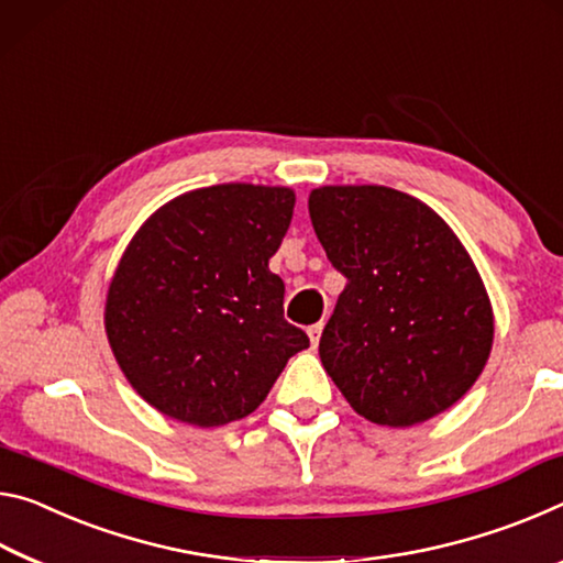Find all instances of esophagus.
Masks as SVG:
<instances>
[{"mask_svg":"<svg viewBox=\"0 0 563 563\" xmlns=\"http://www.w3.org/2000/svg\"><path fill=\"white\" fill-rule=\"evenodd\" d=\"M321 329H324V324H321V321H319V324H311L309 329H307V334H309V342H311V346H319V339H321Z\"/></svg>","mask_w":563,"mask_h":563,"instance_id":"obj_1","label":"esophagus"}]
</instances>
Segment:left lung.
<instances>
[{
  "label": "left lung",
  "mask_w": 563,
  "mask_h": 563,
  "mask_svg": "<svg viewBox=\"0 0 563 563\" xmlns=\"http://www.w3.org/2000/svg\"><path fill=\"white\" fill-rule=\"evenodd\" d=\"M309 217L346 276L319 356L356 413L413 427L472 389L494 317L472 256L437 211L389 187H321Z\"/></svg>",
  "instance_id": "8db88e82"
}]
</instances>
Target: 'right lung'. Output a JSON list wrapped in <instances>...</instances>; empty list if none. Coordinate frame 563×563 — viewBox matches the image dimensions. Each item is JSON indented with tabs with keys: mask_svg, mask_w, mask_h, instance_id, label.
<instances>
[{
	"mask_svg": "<svg viewBox=\"0 0 563 563\" xmlns=\"http://www.w3.org/2000/svg\"><path fill=\"white\" fill-rule=\"evenodd\" d=\"M294 191L219 184L162 207L126 246L107 297V336L154 409L224 427L266 399L309 336L284 319L269 272Z\"/></svg>",
	"mask_w": 563,
	"mask_h": 563,
	"instance_id": "right-lung-1",
	"label": "right lung"
}]
</instances>
